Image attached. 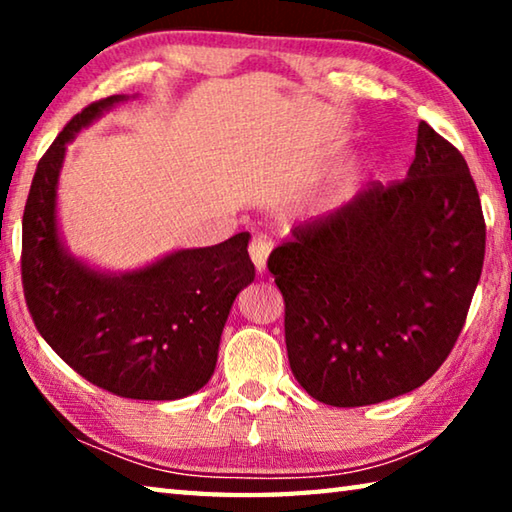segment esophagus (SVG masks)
Returning <instances> with one entry per match:
<instances>
[{"label":"esophagus","instance_id":"obj_1","mask_svg":"<svg viewBox=\"0 0 512 512\" xmlns=\"http://www.w3.org/2000/svg\"><path fill=\"white\" fill-rule=\"evenodd\" d=\"M271 248H273V241L266 235H255L253 241H250L248 253H250V259H253L257 273H264L266 259H268V253H271Z\"/></svg>","mask_w":512,"mask_h":512}]
</instances>
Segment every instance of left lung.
<instances>
[{
  "label": "left lung",
  "instance_id": "obj_1",
  "mask_svg": "<svg viewBox=\"0 0 512 512\" xmlns=\"http://www.w3.org/2000/svg\"><path fill=\"white\" fill-rule=\"evenodd\" d=\"M483 255L467 162L420 121L402 183L372 185L268 257L293 377L343 409L415 391L452 352Z\"/></svg>",
  "mask_w": 512,
  "mask_h": 512
}]
</instances>
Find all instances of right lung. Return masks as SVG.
<instances>
[{
	"instance_id": "obj_1",
	"label": "right lung",
	"mask_w": 512,
	"mask_h": 512,
	"mask_svg": "<svg viewBox=\"0 0 512 512\" xmlns=\"http://www.w3.org/2000/svg\"><path fill=\"white\" fill-rule=\"evenodd\" d=\"M126 94L90 103L38 162L22 219V284L51 350L94 386L131 400H180L210 381L232 302L255 280L248 232L112 273L74 257L58 225L67 144Z\"/></svg>"
}]
</instances>
